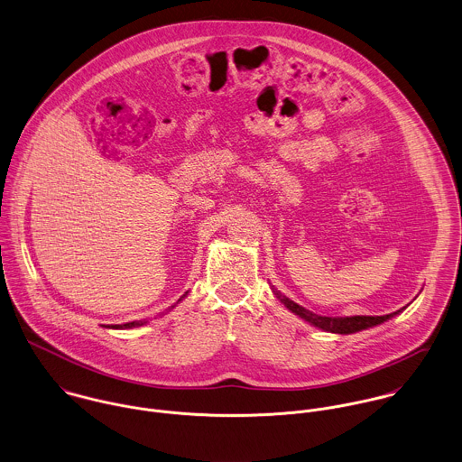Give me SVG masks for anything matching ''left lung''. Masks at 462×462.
<instances>
[{
    "label": "left lung",
    "instance_id": "left-lung-1",
    "mask_svg": "<svg viewBox=\"0 0 462 462\" xmlns=\"http://www.w3.org/2000/svg\"><path fill=\"white\" fill-rule=\"evenodd\" d=\"M273 292L277 294L278 300L289 309L292 310L296 316L303 318L305 321H309L310 325L318 327V328H323L327 332H334V334H354V332H359V330H365L369 327H374V325H380L383 321H387L389 318H393L394 314H398L400 310L396 312H391V314H385V316H350V318H328V316H319V314H314L307 309H303L301 305L291 301L287 296H283L280 291H277L273 287Z\"/></svg>",
    "mask_w": 462,
    "mask_h": 462
}]
</instances>
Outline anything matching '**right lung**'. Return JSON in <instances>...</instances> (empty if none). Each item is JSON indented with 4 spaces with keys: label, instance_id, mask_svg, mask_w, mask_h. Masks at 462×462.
I'll use <instances>...</instances> for the list:
<instances>
[{
    "label": "right lung",
    "instance_id": "obj_1",
    "mask_svg": "<svg viewBox=\"0 0 462 462\" xmlns=\"http://www.w3.org/2000/svg\"><path fill=\"white\" fill-rule=\"evenodd\" d=\"M185 294H187V292H185ZM144 323H146V321H144ZM144 323H143V321H141V323H139V321H132V323H125V325L116 327V328H132V327H139V325H144Z\"/></svg>",
    "mask_w": 462,
    "mask_h": 462
}]
</instances>
